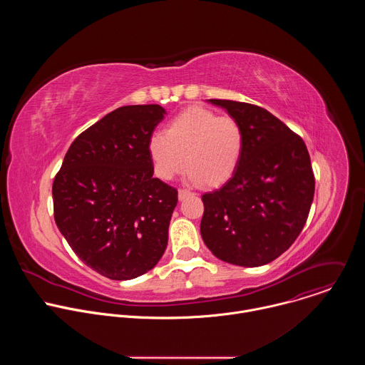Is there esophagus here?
Here are the masks:
<instances>
[{
	"instance_id": "obj_1",
	"label": "esophagus",
	"mask_w": 365,
	"mask_h": 365,
	"mask_svg": "<svg viewBox=\"0 0 365 365\" xmlns=\"http://www.w3.org/2000/svg\"><path fill=\"white\" fill-rule=\"evenodd\" d=\"M189 195H192V192H189V190H186V189H179V199L180 200H183L186 196H189Z\"/></svg>"
}]
</instances>
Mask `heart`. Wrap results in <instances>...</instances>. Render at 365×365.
<instances>
[{
	"label": "heart",
	"instance_id": "obj_1",
	"mask_svg": "<svg viewBox=\"0 0 365 365\" xmlns=\"http://www.w3.org/2000/svg\"><path fill=\"white\" fill-rule=\"evenodd\" d=\"M245 135L232 117H220L203 107H190L166 125L165 133H154L147 150L153 169L160 179L172 180L185 165L190 183L217 187L237 172Z\"/></svg>",
	"mask_w": 365,
	"mask_h": 365
}]
</instances>
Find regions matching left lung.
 Masks as SVG:
<instances>
[{"label":"left lung","instance_id":"8db88e82","mask_svg":"<svg viewBox=\"0 0 365 365\" xmlns=\"http://www.w3.org/2000/svg\"><path fill=\"white\" fill-rule=\"evenodd\" d=\"M210 101L241 124L245 144L234 176L202 196L200 235L222 262L264 266L294 242L306 224L315 193L310 155L302 137L267 110Z\"/></svg>","mask_w":365,"mask_h":365}]
</instances>
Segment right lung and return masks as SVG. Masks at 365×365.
I'll list each match as a JSON object with an SVG mask.
<instances>
[{
  "label": "right lung",
  "instance_id": "1",
  "mask_svg": "<svg viewBox=\"0 0 365 365\" xmlns=\"http://www.w3.org/2000/svg\"><path fill=\"white\" fill-rule=\"evenodd\" d=\"M166 111L127 106L71 144L53 182L55 221L82 262L111 280L151 270L168 245L178 190L153 178L147 144Z\"/></svg>",
  "mask_w": 365,
  "mask_h": 365
}]
</instances>
